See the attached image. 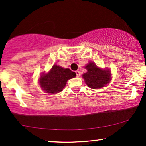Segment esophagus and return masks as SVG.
I'll use <instances>...</instances> for the list:
<instances>
[{"mask_svg": "<svg viewBox=\"0 0 146 146\" xmlns=\"http://www.w3.org/2000/svg\"><path fill=\"white\" fill-rule=\"evenodd\" d=\"M75 72H76V76L77 77H79L80 76V72L78 71V70H76V71Z\"/></svg>", "mask_w": 146, "mask_h": 146, "instance_id": "1", "label": "esophagus"}]
</instances>
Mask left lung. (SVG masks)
Segmentation results:
<instances>
[{"mask_svg":"<svg viewBox=\"0 0 146 146\" xmlns=\"http://www.w3.org/2000/svg\"><path fill=\"white\" fill-rule=\"evenodd\" d=\"M85 68L87 72L83 74V78L91 89L102 88L110 82L111 73L109 69H101L94 62H90Z\"/></svg>","mask_w":146,"mask_h":146,"instance_id":"left-lung-1","label":"left lung"}]
</instances>
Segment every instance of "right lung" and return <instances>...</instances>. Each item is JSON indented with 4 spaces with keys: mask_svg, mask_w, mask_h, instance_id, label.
<instances>
[{
    "mask_svg": "<svg viewBox=\"0 0 146 146\" xmlns=\"http://www.w3.org/2000/svg\"><path fill=\"white\" fill-rule=\"evenodd\" d=\"M75 76L76 73L68 68L54 65L47 74L42 73L39 83L46 93L56 94L63 90L68 80Z\"/></svg>",
    "mask_w": 146,
    "mask_h": 146,
    "instance_id": "add662e5",
    "label": "right lung"
}]
</instances>
